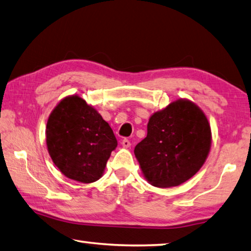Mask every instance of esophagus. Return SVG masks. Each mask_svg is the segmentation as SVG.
I'll return each mask as SVG.
<instances>
[{
    "label": "esophagus",
    "mask_w": 251,
    "mask_h": 251,
    "mask_svg": "<svg viewBox=\"0 0 251 251\" xmlns=\"http://www.w3.org/2000/svg\"><path fill=\"white\" fill-rule=\"evenodd\" d=\"M130 145H131L130 141H129L128 139H127V138L122 140V146H123V147H124V148H129Z\"/></svg>",
    "instance_id": "34e87169"
}]
</instances>
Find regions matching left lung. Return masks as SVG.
Wrapping results in <instances>:
<instances>
[{"label":"left lung","instance_id":"1","mask_svg":"<svg viewBox=\"0 0 251 251\" xmlns=\"http://www.w3.org/2000/svg\"><path fill=\"white\" fill-rule=\"evenodd\" d=\"M211 144V127L203 111L189 100L180 99L150 116L147 137L134 152L150 184L171 188L201 169Z\"/></svg>","mask_w":251,"mask_h":251}]
</instances>
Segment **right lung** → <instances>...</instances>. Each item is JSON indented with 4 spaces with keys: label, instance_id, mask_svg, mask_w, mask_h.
Listing matches in <instances>:
<instances>
[{
    "label": "right lung",
    "instance_id": "1",
    "mask_svg": "<svg viewBox=\"0 0 251 251\" xmlns=\"http://www.w3.org/2000/svg\"><path fill=\"white\" fill-rule=\"evenodd\" d=\"M48 152L71 180L92 183L102 176L117 140L108 123L78 95L67 97L50 113L46 127Z\"/></svg>",
    "mask_w": 251,
    "mask_h": 251
}]
</instances>
